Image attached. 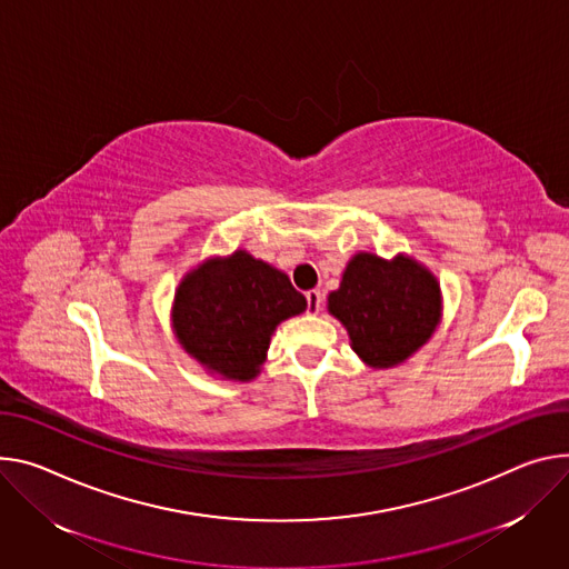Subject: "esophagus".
Masks as SVG:
<instances>
[{
    "label": "esophagus",
    "mask_w": 569,
    "mask_h": 569,
    "mask_svg": "<svg viewBox=\"0 0 569 569\" xmlns=\"http://www.w3.org/2000/svg\"><path fill=\"white\" fill-rule=\"evenodd\" d=\"M320 308H322V292L320 290H308L306 292V311L316 316V313H320Z\"/></svg>",
    "instance_id": "34e87169"
}]
</instances>
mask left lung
I'll return each instance as SVG.
<instances>
[{
  "mask_svg": "<svg viewBox=\"0 0 569 569\" xmlns=\"http://www.w3.org/2000/svg\"><path fill=\"white\" fill-rule=\"evenodd\" d=\"M329 311L347 327L353 351L372 368H392L418 351L440 318V288L429 270L397 256L356 253Z\"/></svg>",
  "mask_w": 569,
  "mask_h": 569,
  "instance_id": "8db88e82",
  "label": "left lung"
}]
</instances>
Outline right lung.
Segmentation results:
<instances>
[{"mask_svg":"<svg viewBox=\"0 0 569 569\" xmlns=\"http://www.w3.org/2000/svg\"><path fill=\"white\" fill-rule=\"evenodd\" d=\"M306 311L290 279L247 251L213 258L190 272L174 299V331L209 370L247 381L266 360L279 322Z\"/></svg>","mask_w":569,"mask_h":569,"instance_id":"add662e5","label":"right lung"}]
</instances>
